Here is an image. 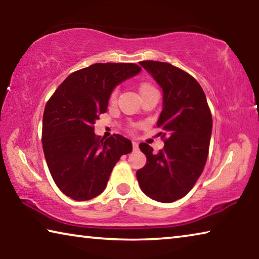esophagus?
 <instances>
[{
  "label": "esophagus",
  "instance_id": "obj_1",
  "mask_svg": "<svg viewBox=\"0 0 259 259\" xmlns=\"http://www.w3.org/2000/svg\"><path fill=\"white\" fill-rule=\"evenodd\" d=\"M133 148L134 150H138V143L135 142V140H133Z\"/></svg>",
  "mask_w": 259,
  "mask_h": 259
}]
</instances>
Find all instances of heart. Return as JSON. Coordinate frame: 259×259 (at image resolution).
I'll return each mask as SVG.
<instances>
[{
  "instance_id": "heart-1",
  "label": "heart",
  "mask_w": 259,
  "mask_h": 259,
  "mask_svg": "<svg viewBox=\"0 0 259 259\" xmlns=\"http://www.w3.org/2000/svg\"><path fill=\"white\" fill-rule=\"evenodd\" d=\"M151 88H153V87H151L150 84H147V83H143V84L139 87V93L142 94V93H144V91L151 89ZM115 97H116V90H114L112 95H111V100H114V99H115Z\"/></svg>"
}]
</instances>
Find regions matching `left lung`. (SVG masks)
<instances>
[{
	"instance_id": "left-lung-1",
	"label": "left lung",
	"mask_w": 259,
	"mask_h": 259,
	"mask_svg": "<svg viewBox=\"0 0 259 259\" xmlns=\"http://www.w3.org/2000/svg\"><path fill=\"white\" fill-rule=\"evenodd\" d=\"M161 87L162 112L157 126L164 147L157 153L146 143L139 148L146 164L136 172L142 191L151 199L170 203L192 190L207 162L212 117L202 88L190 74L162 61L139 63Z\"/></svg>"
}]
</instances>
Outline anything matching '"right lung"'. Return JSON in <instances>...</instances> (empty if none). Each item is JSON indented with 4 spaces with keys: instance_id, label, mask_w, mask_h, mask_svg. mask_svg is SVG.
I'll return each mask as SVG.
<instances>
[{
    "instance_id": "1",
    "label": "right lung",
    "mask_w": 259,
    "mask_h": 259,
    "mask_svg": "<svg viewBox=\"0 0 259 259\" xmlns=\"http://www.w3.org/2000/svg\"><path fill=\"white\" fill-rule=\"evenodd\" d=\"M142 71L136 64H94L65 78L48 100L42 145L49 171L65 195L87 201L102 193L120 157L133 151L129 139L95 135L94 124L107 111L117 84Z\"/></svg>"
}]
</instances>
